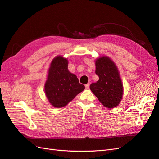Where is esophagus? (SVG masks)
Masks as SVG:
<instances>
[{"instance_id":"esophagus-1","label":"esophagus","mask_w":159,"mask_h":159,"mask_svg":"<svg viewBox=\"0 0 159 159\" xmlns=\"http://www.w3.org/2000/svg\"><path fill=\"white\" fill-rule=\"evenodd\" d=\"M89 83H88V84H87L85 85V89H88L89 88Z\"/></svg>"}]
</instances>
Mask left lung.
I'll use <instances>...</instances> for the list:
<instances>
[{"mask_svg": "<svg viewBox=\"0 0 159 159\" xmlns=\"http://www.w3.org/2000/svg\"><path fill=\"white\" fill-rule=\"evenodd\" d=\"M95 74L99 80L90 85L91 91L104 107H116L123 95V85L116 64L109 57L101 56L95 60Z\"/></svg>", "mask_w": 159, "mask_h": 159, "instance_id": "8db88e82", "label": "left lung"}]
</instances>
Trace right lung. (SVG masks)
<instances>
[{"mask_svg":"<svg viewBox=\"0 0 159 159\" xmlns=\"http://www.w3.org/2000/svg\"><path fill=\"white\" fill-rule=\"evenodd\" d=\"M68 66V59L57 56L52 60L48 72L44 92L50 103L56 108L66 106L85 89Z\"/></svg>","mask_w":159,"mask_h":159,"instance_id":"obj_1","label":"right lung"}]
</instances>
